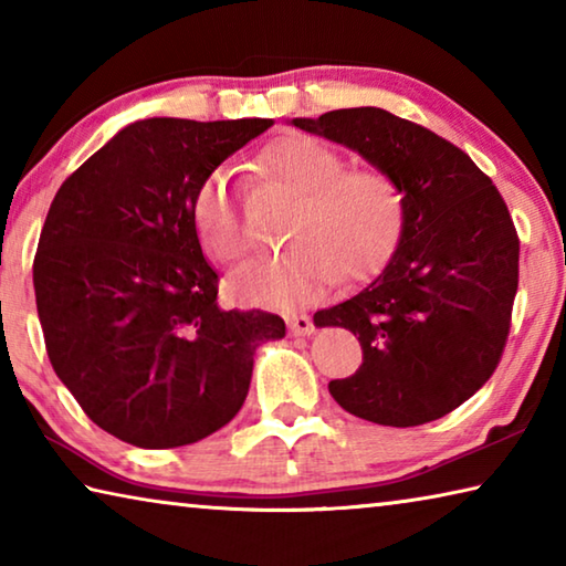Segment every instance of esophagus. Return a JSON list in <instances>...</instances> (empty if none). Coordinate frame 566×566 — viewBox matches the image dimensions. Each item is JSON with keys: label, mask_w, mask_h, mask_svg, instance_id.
<instances>
[{"label": "esophagus", "mask_w": 566, "mask_h": 566, "mask_svg": "<svg viewBox=\"0 0 566 566\" xmlns=\"http://www.w3.org/2000/svg\"><path fill=\"white\" fill-rule=\"evenodd\" d=\"M286 327H290L292 337H310V334H314V322L306 314H294V317L286 319Z\"/></svg>", "instance_id": "34e87169"}]
</instances>
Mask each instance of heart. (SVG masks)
Returning a JSON list of instances; mask_svg holds the SVG:
<instances>
[{
	"label": "heart",
	"instance_id": "b5f03b06",
	"mask_svg": "<svg viewBox=\"0 0 566 566\" xmlns=\"http://www.w3.org/2000/svg\"><path fill=\"white\" fill-rule=\"evenodd\" d=\"M264 175L294 209L284 227V249L239 264L227 276L237 302L294 310L317 300L334 280H369L395 254L407 222V199L399 181L381 169H347L337 149L319 139L292 137L264 155ZM191 222L209 256L234 262L247 252V229L227 171L199 185Z\"/></svg>",
	"mask_w": 566,
	"mask_h": 566
}]
</instances>
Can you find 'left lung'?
<instances>
[{
    "instance_id": "left-lung-1",
    "label": "left lung",
    "mask_w": 566,
    "mask_h": 566,
    "mask_svg": "<svg viewBox=\"0 0 566 566\" xmlns=\"http://www.w3.org/2000/svg\"><path fill=\"white\" fill-rule=\"evenodd\" d=\"M399 181L407 222L395 254L352 300L314 314L361 344L357 375L329 381L349 415L417 427L449 415L500 364L520 284V239L492 179L452 142L379 107L296 117Z\"/></svg>"
}]
</instances>
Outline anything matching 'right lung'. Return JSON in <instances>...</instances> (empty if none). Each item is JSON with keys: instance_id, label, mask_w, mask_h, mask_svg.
<instances>
[{"instance_id": "obj_1", "label": "right lung", "mask_w": 566, "mask_h": 566, "mask_svg": "<svg viewBox=\"0 0 566 566\" xmlns=\"http://www.w3.org/2000/svg\"><path fill=\"white\" fill-rule=\"evenodd\" d=\"M272 119L151 117L56 191L34 256L50 361L94 424L142 449L195 444L242 409L254 352L284 319L222 310L191 202Z\"/></svg>"}]
</instances>
